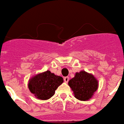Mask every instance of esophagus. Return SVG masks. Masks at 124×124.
<instances>
[{"mask_svg":"<svg viewBox=\"0 0 124 124\" xmlns=\"http://www.w3.org/2000/svg\"><path fill=\"white\" fill-rule=\"evenodd\" d=\"M64 81L66 82V83H68V81H69V77H66L64 78Z\"/></svg>","mask_w":124,"mask_h":124,"instance_id":"34e87169","label":"esophagus"}]
</instances>
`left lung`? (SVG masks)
<instances>
[{
    "instance_id": "obj_1",
    "label": "left lung",
    "mask_w": 124,
    "mask_h": 124,
    "mask_svg": "<svg viewBox=\"0 0 124 124\" xmlns=\"http://www.w3.org/2000/svg\"><path fill=\"white\" fill-rule=\"evenodd\" d=\"M75 97L81 101H87L92 98L98 88V81L92 74L81 71L68 81Z\"/></svg>"
}]
</instances>
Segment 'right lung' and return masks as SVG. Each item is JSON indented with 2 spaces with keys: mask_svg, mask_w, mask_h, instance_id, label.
Instances as JSON below:
<instances>
[{
  "mask_svg": "<svg viewBox=\"0 0 124 124\" xmlns=\"http://www.w3.org/2000/svg\"><path fill=\"white\" fill-rule=\"evenodd\" d=\"M63 83L62 77L47 70L31 77L29 80L28 88L36 98L46 100L54 95L55 90Z\"/></svg>",
  "mask_w": 124,
  "mask_h": 124,
  "instance_id": "obj_1",
  "label": "right lung"
}]
</instances>
